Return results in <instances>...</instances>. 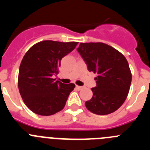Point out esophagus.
<instances>
[{"label":"esophagus","instance_id":"34e87169","mask_svg":"<svg viewBox=\"0 0 150 150\" xmlns=\"http://www.w3.org/2000/svg\"><path fill=\"white\" fill-rule=\"evenodd\" d=\"M76 89L80 90V89H82V88H83V87L79 86H76Z\"/></svg>","mask_w":150,"mask_h":150}]
</instances>
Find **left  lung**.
<instances>
[{
	"label": "left lung",
	"instance_id": "left-lung-1",
	"mask_svg": "<svg viewBox=\"0 0 150 150\" xmlns=\"http://www.w3.org/2000/svg\"><path fill=\"white\" fill-rule=\"evenodd\" d=\"M77 51L88 71L98 74L93 96L85 104L97 115H107L122 105L132 83V73L124 55L103 43H81Z\"/></svg>",
	"mask_w": 150,
	"mask_h": 150
}]
</instances>
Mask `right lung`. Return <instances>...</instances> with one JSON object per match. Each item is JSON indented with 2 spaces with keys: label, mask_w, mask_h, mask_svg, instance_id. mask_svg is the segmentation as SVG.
Returning a JSON list of instances; mask_svg holds the SVG:
<instances>
[{
  "label": "right lung",
  "mask_w": 150,
  "mask_h": 150,
  "mask_svg": "<svg viewBox=\"0 0 150 150\" xmlns=\"http://www.w3.org/2000/svg\"><path fill=\"white\" fill-rule=\"evenodd\" d=\"M77 44V42L41 41L24 55L18 71V86L23 101L34 113L50 116L64 107L75 85L55 81L52 76L59 74L62 58Z\"/></svg>",
  "instance_id": "obj_1"
}]
</instances>
